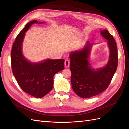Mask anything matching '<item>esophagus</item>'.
I'll use <instances>...</instances> for the list:
<instances>
[{"label": "esophagus", "mask_w": 129, "mask_h": 129, "mask_svg": "<svg viewBox=\"0 0 129 129\" xmlns=\"http://www.w3.org/2000/svg\"><path fill=\"white\" fill-rule=\"evenodd\" d=\"M70 66V61L68 60H66L65 61V68H69Z\"/></svg>", "instance_id": "esophagus-1"}]
</instances>
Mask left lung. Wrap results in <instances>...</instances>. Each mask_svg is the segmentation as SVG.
Segmentation results:
<instances>
[{
  "instance_id": "1",
  "label": "left lung",
  "mask_w": 129,
  "mask_h": 129,
  "mask_svg": "<svg viewBox=\"0 0 129 129\" xmlns=\"http://www.w3.org/2000/svg\"><path fill=\"white\" fill-rule=\"evenodd\" d=\"M100 34L108 40L110 50L108 62L103 68L95 70L91 66L88 60L93 44L88 41L81 50L70 54L72 89L81 98H90L103 92L108 87L117 70L118 52L115 39L107 30H100Z\"/></svg>"
}]
</instances>
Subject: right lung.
<instances>
[{"label": "right lung", "instance_id": "obj_1", "mask_svg": "<svg viewBox=\"0 0 129 129\" xmlns=\"http://www.w3.org/2000/svg\"><path fill=\"white\" fill-rule=\"evenodd\" d=\"M43 23L37 20L28 22L16 36L11 55L12 72L19 85L24 92L37 98H42L50 92L53 86L54 75L64 69L63 59H48L34 63L23 55L22 44L25 33L33 24Z\"/></svg>", "mask_w": 129, "mask_h": 129}]
</instances>
